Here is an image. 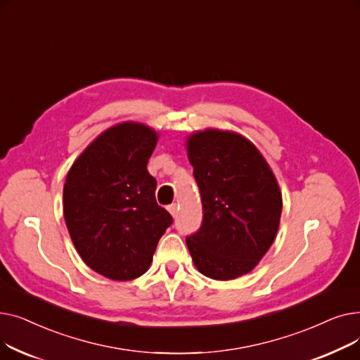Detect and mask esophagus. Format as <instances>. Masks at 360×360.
<instances>
[{"label":"esophagus","mask_w":360,"mask_h":360,"mask_svg":"<svg viewBox=\"0 0 360 360\" xmlns=\"http://www.w3.org/2000/svg\"><path fill=\"white\" fill-rule=\"evenodd\" d=\"M167 210H169V213L172 214L174 217L178 216V205H176V204H170V205L167 207Z\"/></svg>","instance_id":"1"}]
</instances>
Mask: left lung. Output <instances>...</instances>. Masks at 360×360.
<instances>
[{"label":"left lung","mask_w":360,"mask_h":360,"mask_svg":"<svg viewBox=\"0 0 360 360\" xmlns=\"http://www.w3.org/2000/svg\"><path fill=\"white\" fill-rule=\"evenodd\" d=\"M202 202L201 228L186 236L197 270L214 280L250 273L276 238L281 193L257 147L231 131L205 129L190 136Z\"/></svg>","instance_id":"left-lung-1"}]
</instances>
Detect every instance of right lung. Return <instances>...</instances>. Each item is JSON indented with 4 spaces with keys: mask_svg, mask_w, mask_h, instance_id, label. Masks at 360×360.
<instances>
[{
    "mask_svg": "<svg viewBox=\"0 0 360 360\" xmlns=\"http://www.w3.org/2000/svg\"><path fill=\"white\" fill-rule=\"evenodd\" d=\"M156 131L124 122L106 129L74 162L64 185V217L87 266L112 280L144 274L174 219L156 202L147 162Z\"/></svg>",
    "mask_w": 360,
    "mask_h": 360,
    "instance_id": "right-lung-1",
    "label": "right lung"
}]
</instances>
